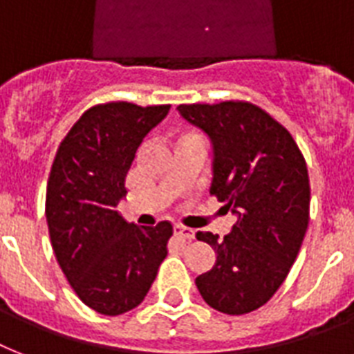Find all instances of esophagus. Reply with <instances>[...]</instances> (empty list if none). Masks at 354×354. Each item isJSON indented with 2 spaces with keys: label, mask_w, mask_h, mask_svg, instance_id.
I'll use <instances>...</instances> for the list:
<instances>
[{
  "label": "esophagus",
  "mask_w": 354,
  "mask_h": 354,
  "mask_svg": "<svg viewBox=\"0 0 354 354\" xmlns=\"http://www.w3.org/2000/svg\"><path fill=\"white\" fill-rule=\"evenodd\" d=\"M174 235L180 236V239H187V241L194 239L193 230H191V227L182 226V224H176V226H174Z\"/></svg>",
  "instance_id": "obj_1"
}]
</instances>
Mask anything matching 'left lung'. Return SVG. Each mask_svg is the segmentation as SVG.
I'll use <instances>...</instances> for the list:
<instances>
[{"instance_id": "1", "label": "left lung", "mask_w": 354, "mask_h": 354, "mask_svg": "<svg viewBox=\"0 0 354 354\" xmlns=\"http://www.w3.org/2000/svg\"><path fill=\"white\" fill-rule=\"evenodd\" d=\"M178 112L211 139L209 193L236 216L224 239L196 233L216 253L196 286L218 313H252L283 285L301 248L310 207L307 163L290 132L252 102L180 104Z\"/></svg>"}]
</instances>
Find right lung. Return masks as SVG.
Returning <instances> with one entry per match:
<instances>
[{"instance_id":"obj_1","label":"right lung","mask_w":354,"mask_h":354,"mask_svg":"<svg viewBox=\"0 0 354 354\" xmlns=\"http://www.w3.org/2000/svg\"><path fill=\"white\" fill-rule=\"evenodd\" d=\"M169 110L122 101L91 106L53 161L46 194L53 252L75 294L104 316L138 307L167 257L171 222L138 227L118 205L139 145Z\"/></svg>"}]
</instances>
